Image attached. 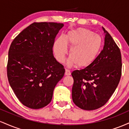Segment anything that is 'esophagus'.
<instances>
[{
	"mask_svg": "<svg viewBox=\"0 0 129 129\" xmlns=\"http://www.w3.org/2000/svg\"><path fill=\"white\" fill-rule=\"evenodd\" d=\"M70 74H71L70 71L69 70L66 69V72H65V75H66V76H69V75H70Z\"/></svg>",
	"mask_w": 129,
	"mask_h": 129,
	"instance_id": "esophagus-1",
	"label": "esophagus"
}]
</instances>
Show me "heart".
I'll return each mask as SVG.
<instances>
[{
	"mask_svg": "<svg viewBox=\"0 0 129 129\" xmlns=\"http://www.w3.org/2000/svg\"><path fill=\"white\" fill-rule=\"evenodd\" d=\"M103 38L89 29L80 28L69 31L63 38H59L54 44V52L58 61L63 62L67 52V45L70 47L68 59L69 66L85 68L96 59L103 45Z\"/></svg>",
	"mask_w": 129,
	"mask_h": 129,
	"instance_id": "heart-1",
	"label": "heart"
}]
</instances>
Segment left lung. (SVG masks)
<instances>
[{"mask_svg": "<svg viewBox=\"0 0 129 129\" xmlns=\"http://www.w3.org/2000/svg\"><path fill=\"white\" fill-rule=\"evenodd\" d=\"M104 45L89 66L72 73V100L78 107L93 110L103 106L112 96L121 76V54L112 37L105 29Z\"/></svg>", "mask_w": 129, "mask_h": 129, "instance_id": "8db88e82", "label": "left lung"}]
</instances>
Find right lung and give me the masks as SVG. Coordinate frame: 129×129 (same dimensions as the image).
I'll return each instance as SVG.
<instances>
[{
    "label": "right lung",
    "instance_id": "add662e5",
    "mask_svg": "<svg viewBox=\"0 0 129 129\" xmlns=\"http://www.w3.org/2000/svg\"><path fill=\"white\" fill-rule=\"evenodd\" d=\"M63 23L35 22L14 38L8 51L7 76L20 103L33 109L51 102L65 69L54 57L53 47Z\"/></svg>",
    "mask_w": 129,
    "mask_h": 129
}]
</instances>
